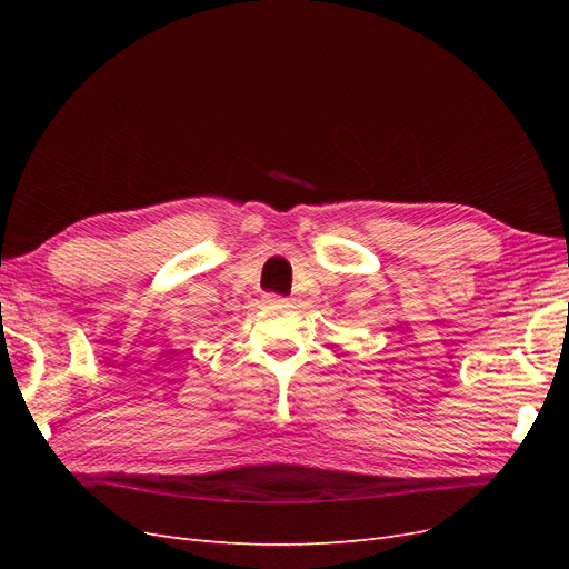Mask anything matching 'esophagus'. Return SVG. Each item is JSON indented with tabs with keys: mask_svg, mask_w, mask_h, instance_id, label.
<instances>
[{
	"mask_svg": "<svg viewBox=\"0 0 569 569\" xmlns=\"http://www.w3.org/2000/svg\"><path fill=\"white\" fill-rule=\"evenodd\" d=\"M266 301L272 303V306H287V303H289V299H284V297H280V295H268Z\"/></svg>",
	"mask_w": 569,
	"mask_h": 569,
	"instance_id": "obj_1",
	"label": "esophagus"
}]
</instances>
